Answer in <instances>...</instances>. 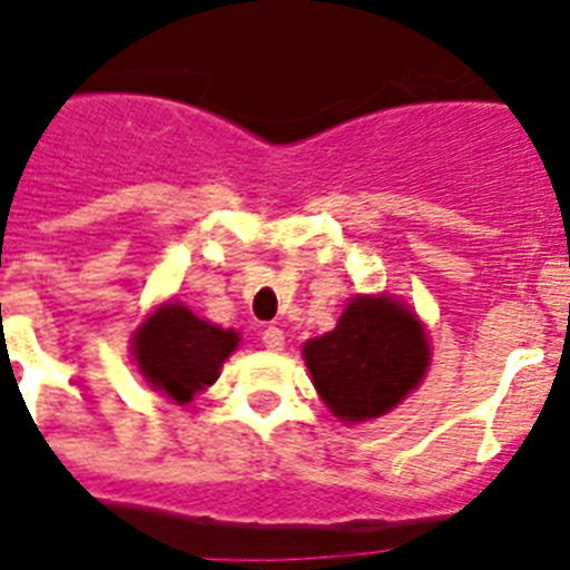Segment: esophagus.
Here are the masks:
<instances>
[{
  "instance_id": "34e87169",
  "label": "esophagus",
  "mask_w": 570,
  "mask_h": 570,
  "mask_svg": "<svg viewBox=\"0 0 570 570\" xmlns=\"http://www.w3.org/2000/svg\"><path fill=\"white\" fill-rule=\"evenodd\" d=\"M284 344H286L284 330H278V326H266V330H264V346H266V350L278 353V350H284Z\"/></svg>"
}]
</instances>
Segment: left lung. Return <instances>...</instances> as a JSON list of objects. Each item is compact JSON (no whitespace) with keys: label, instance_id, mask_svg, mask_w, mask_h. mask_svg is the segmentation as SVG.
<instances>
[{"label":"left lung","instance_id":"8db88e82","mask_svg":"<svg viewBox=\"0 0 570 570\" xmlns=\"http://www.w3.org/2000/svg\"><path fill=\"white\" fill-rule=\"evenodd\" d=\"M304 361L324 404L341 422L390 413L422 384L430 344L422 321L390 295H355L333 333L309 338Z\"/></svg>","mask_w":570,"mask_h":570}]
</instances>
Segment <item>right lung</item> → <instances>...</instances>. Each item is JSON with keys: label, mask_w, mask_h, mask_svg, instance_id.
<instances>
[{"label": "right lung", "mask_w": 570, "mask_h": 570, "mask_svg": "<svg viewBox=\"0 0 570 570\" xmlns=\"http://www.w3.org/2000/svg\"><path fill=\"white\" fill-rule=\"evenodd\" d=\"M237 341L235 330L197 318L189 306L163 304L137 326L131 353L148 387L186 404L215 384Z\"/></svg>", "instance_id": "1"}]
</instances>
